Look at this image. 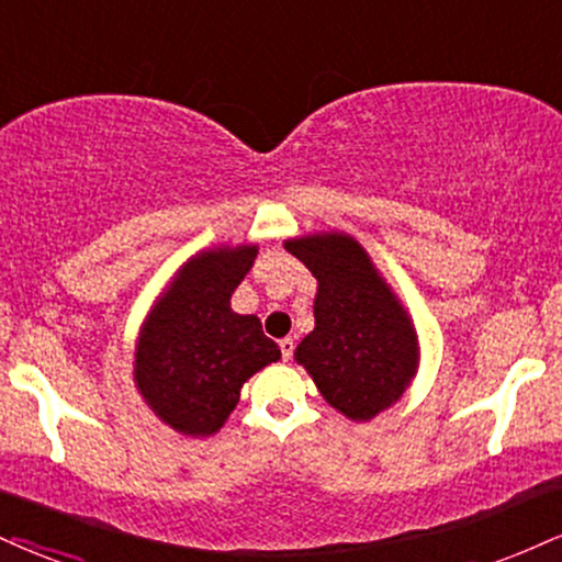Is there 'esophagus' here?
Segmentation results:
<instances>
[{"label":"esophagus","mask_w":562,"mask_h":562,"mask_svg":"<svg viewBox=\"0 0 562 562\" xmlns=\"http://www.w3.org/2000/svg\"><path fill=\"white\" fill-rule=\"evenodd\" d=\"M280 350H282V358H285V361H290V358H293V350H295L293 337H282V340H280Z\"/></svg>","instance_id":"1"}]
</instances>
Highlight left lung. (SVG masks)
I'll return each instance as SVG.
<instances>
[{"label": "left lung", "mask_w": 562, "mask_h": 562, "mask_svg": "<svg viewBox=\"0 0 562 562\" xmlns=\"http://www.w3.org/2000/svg\"><path fill=\"white\" fill-rule=\"evenodd\" d=\"M285 248L316 277L314 333L295 348L333 408L369 422L403 397L418 369V337L408 311L346 233L285 240Z\"/></svg>", "instance_id": "obj_1"}]
</instances>
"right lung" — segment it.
Segmentation results:
<instances>
[{"instance_id":"right-lung-1","label":"right lung","mask_w":562,"mask_h":562,"mask_svg":"<svg viewBox=\"0 0 562 562\" xmlns=\"http://www.w3.org/2000/svg\"><path fill=\"white\" fill-rule=\"evenodd\" d=\"M256 246H220L195 254L154 303L135 346V387L175 431L209 437L222 429L248 376L280 361L259 316L229 308L254 267Z\"/></svg>"}]
</instances>
